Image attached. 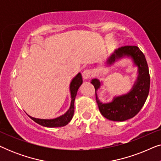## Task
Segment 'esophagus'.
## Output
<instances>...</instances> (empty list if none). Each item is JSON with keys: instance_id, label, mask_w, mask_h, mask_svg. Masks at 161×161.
<instances>
[{"instance_id": "esophagus-1", "label": "esophagus", "mask_w": 161, "mask_h": 161, "mask_svg": "<svg viewBox=\"0 0 161 161\" xmlns=\"http://www.w3.org/2000/svg\"><path fill=\"white\" fill-rule=\"evenodd\" d=\"M82 76L84 79H89L92 77V72L89 69H85L83 72Z\"/></svg>"}]
</instances>
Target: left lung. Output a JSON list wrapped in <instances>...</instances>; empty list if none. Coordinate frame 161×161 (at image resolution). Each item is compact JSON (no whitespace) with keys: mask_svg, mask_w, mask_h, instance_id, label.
<instances>
[{"mask_svg":"<svg viewBox=\"0 0 161 161\" xmlns=\"http://www.w3.org/2000/svg\"><path fill=\"white\" fill-rule=\"evenodd\" d=\"M124 56H131L138 67L137 81L129 93L115 97L111 103H102L98 100L96 93L100 86V82L97 79H92L91 82L95 89L96 101L101 114L108 119L116 122H123L133 118L140 111L148 97L150 86V76L146 58L137 46L127 45L116 50L108 59L107 63L111 64L116 58Z\"/></svg>","mask_w":161,"mask_h":161,"instance_id":"left-lung-1","label":"left lung"}]
</instances>
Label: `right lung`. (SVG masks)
Wrapping results in <instances>:
<instances>
[{
	"instance_id": "add662e5",
	"label": "right lung",
	"mask_w": 161,
	"mask_h": 161,
	"mask_svg": "<svg viewBox=\"0 0 161 161\" xmlns=\"http://www.w3.org/2000/svg\"><path fill=\"white\" fill-rule=\"evenodd\" d=\"M83 80L82 76H81L80 73H78L77 75L73 78L72 80L71 83H70V92H71V105H70V108L64 115L57 117L56 119H36L31 117L29 116V117L34 120L35 122L37 124L42 125L44 127H63L67 125L70 121H71L72 116H73L74 111H75V107H74V102L75 99L77 92L80 85L82 84Z\"/></svg>"
}]
</instances>
